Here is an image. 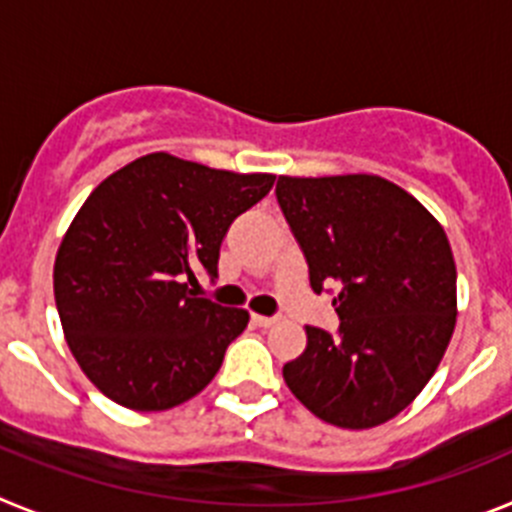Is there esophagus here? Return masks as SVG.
<instances>
[{
    "instance_id": "esophagus-1",
    "label": "esophagus",
    "mask_w": 512,
    "mask_h": 512,
    "mask_svg": "<svg viewBox=\"0 0 512 512\" xmlns=\"http://www.w3.org/2000/svg\"><path fill=\"white\" fill-rule=\"evenodd\" d=\"M251 323L259 325V328H271V325H277L279 318H274V315H251Z\"/></svg>"
}]
</instances>
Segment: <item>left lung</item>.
<instances>
[{
    "label": "left lung",
    "instance_id": "1",
    "mask_svg": "<svg viewBox=\"0 0 512 512\" xmlns=\"http://www.w3.org/2000/svg\"><path fill=\"white\" fill-rule=\"evenodd\" d=\"M277 202L312 292H330L341 320L336 333L307 328L305 354L284 364V382L325 423H387L428 384L454 333L449 238L382 176H279Z\"/></svg>",
    "mask_w": 512,
    "mask_h": 512
}]
</instances>
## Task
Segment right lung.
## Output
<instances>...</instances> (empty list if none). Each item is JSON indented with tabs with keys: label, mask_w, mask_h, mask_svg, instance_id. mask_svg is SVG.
I'll return each instance as SVG.
<instances>
[{
	"label": "right lung",
	"mask_w": 512,
	"mask_h": 512,
	"mask_svg": "<svg viewBox=\"0 0 512 512\" xmlns=\"http://www.w3.org/2000/svg\"><path fill=\"white\" fill-rule=\"evenodd\" d=\"M271 184L151 153L89 194L58 248L53 292L71 354L102 395L153 413L212 382L248 312L189 284L215 282L225 233Z\"/></svg>",
	"instance_id": "obj_1"
}]
</instances>
